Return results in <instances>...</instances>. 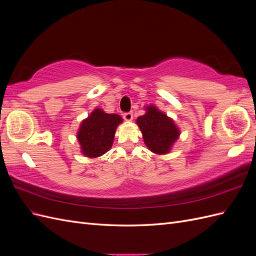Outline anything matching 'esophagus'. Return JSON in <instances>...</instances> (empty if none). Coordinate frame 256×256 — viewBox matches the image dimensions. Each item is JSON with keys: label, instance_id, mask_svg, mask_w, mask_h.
<instances>
[{"label": "esophagus", "instance_id": "34e87169", "mask_svg": "<svg viewBox=\"0 0 256 256\" xmlns=\"http://www.w3.org/2000/svg\"><path fill=\"white\" fill-rule=\"evenodd\" d=\"M132 118H134V113L132 112L124 113V120H125L130 122V120H132Z\"/></svg>", "mask_w": 256, "mask_h": 256}]
</instances>
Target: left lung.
I'll use <instances>...</instances> for the list:
<instances>
[{"instance_id": "obj_1", "label": "left lung", "mask_w": 256, "mask_h": 256, "mask_svg": "<svg viewBox=\"0 0 256 256\" xmlns=\"http://www.w3.org/2000/svg\"><path fill=\"white\" fill-rule=\"evenodd\" d=\"M145 110L146 113L136 120L144 143L154 154H168L180 134V129L172 118L154 106H146Z\"/></svg>"}]
</instances>
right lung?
<instances>
[{
	"instance_id": "1",
	"label": "right lung",
	"mask_w": 256,
	"mask_h": 256,
	"mask_svg": "<svg viewBox=\"0 0 256 256\" xmlns=\"http://www.w3.org/2000/svg\"><path fill=\"white\" fill-rule=\"evenodd\" d=\"M120 122L122 118L118 114H108L99 108L92 111L82 122L76 136L84 156L96 158L109 150Z\"/></svg>"
}]
</instances>
